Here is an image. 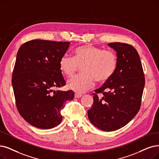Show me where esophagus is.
<instances>
[{"instance_id":"1","label":"esophagus","mask_w":159,"mask_h":159,"mask_svg":"<svg viewBox=\"0 0 159 159\" xmlns=\"http://www.w3.org/2000/svg\"><path fill=\"white\" fill-rule=\"evenodd\" d=\"M82 96L81 94H79V93H75V98H79Z\"/></svg>"}]
</instances>
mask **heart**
<instances>
[{
  "mask_svg": "<svg viewBox=\"0 0 159 159\" xmlns=\"http://www.w3.org/2000/svg\"><path fill=\"white\" fill-rule=\"evenodd\" d=\"M84 74L68 81V87L77 93H83L94 85V80L104 82L115 74L118 66L117 54L112 50L103 49L91 45L81 46L74 50V57L63 55L59 61L61 71L67 77H72L79 66Z\"/></svg>",
  "mask_w": 159,
  "mask_h": 159,
  "instance_id": "heart-1",
  "label": "heart"
}]
</instances>
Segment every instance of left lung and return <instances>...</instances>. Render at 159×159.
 Here are the masks:
<instances>
[{"instance_id":"obj_1","label":"left lung","mask_w":159,"mask_h":159,"mask_svg":"<svg viewBox=\"0 0 159 159\" xmlns=\"http://www.w3.org/2000/svg\"><path fill=\"white\" fill-rule=\"evenodd\" d=\"M117 52L118 66L112 77L93 93L89 110L90 122L104 131H114L129 123L141 106L145 85L142 62L136 49L128 43L107 44ZM102 93L99 98L98 94Z\"/></svg>"}]
</instances>
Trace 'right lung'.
<instances>
[{
  "instance_id": "right-lung-1",
  "label": "right lung",
  "mask_w": 159,
  "mask_h": 159,
  "mask_svg": "<svg viewBox=\"0 0 159 159\" xmlns=\"http://www.w3.org/2000/svg\"><path fill=\"white\" fill-rule=\"evenodd\" d=\"M69 46L68 42L33 40L18 50L11 78L16 106L35 127L49 129L59 125L65 102L74 97L71 90H53L66 84L59 61Z\"/></svg>"
}]
</instances>
